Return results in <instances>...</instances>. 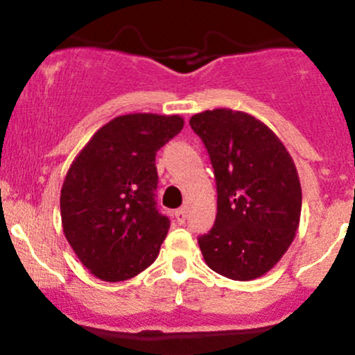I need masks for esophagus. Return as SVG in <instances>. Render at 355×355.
<instances>
[{
    "instance_id": "esophagus-1",
    "label": "esophagus",
    "mask_w": 355,
    "mask_h": 355,
    "mask_svg": "<svg viewBox=\"0 0 355 355\" xmlns=\"http://www.w3.org/2000/svg\"><path fill=\"white\" fill-rule=\"evenodd\" d=\"M175 218H177V222L180 223H185V218H187V210L185 209H178L177 211H175Z\"/></svg>"
}]
</instances>
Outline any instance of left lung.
Instances as JSON below:
<instances>
[{
  "label": "left lung",
  "mask_w": 355,
  "mask_h": 355,
  "mask_svg": "<svg viewBox=\"0 0 355 355\" xmlns=\"http://www.w3.org/2000/svg\"><path fill=\"white\" fill-rule=\"evenodd\" d=\"M190 126L209 150L217 218L198 237L207 266L232 280H254L294 242L302 189L291 153L263 121L230 108L205 110Z\"/></svg>",
  "instance_id": "1"
}]
</instances>
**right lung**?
Returning <instances> with one entry per match:
<instances>
[{
    "mask_svg": "<svg viewBox=\"0 0 355 355\" xmlns=\"http://www.w3.org/2000/svg\"><path fill=\"white\" fill-rule=\"evenodd\" d=\"M182 128L180 115L116 116L68 168L60 195L61 225L73 252L96 279H133L158 257L170 220L155 202V155Z\"/></svg>",
    "mask_w": 355,
    "mask_h": 355,
    "instance_id": "obj_1",
    "label": "right lung"
}]
</instances>
